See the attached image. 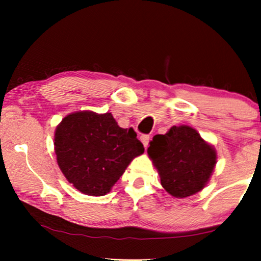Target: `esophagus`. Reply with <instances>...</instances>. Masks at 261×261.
I'll use <instances>...</instances> for the list:
<instances>
[{
	"mask_svg": "<svg viewBox=\"0 0 261 261\" xmlns=\"http://www.w3.org/2000/svg\"><path fill=\"white\" fill-rule=\"evenodd\" d=\"M140 140H141L142 144H144L145 147H147L148 142H149V135H146V134H145V135H141Z\"/></svg>",
	"mask_w": 261,
	"mask_h": 261,
	"instance_id": "1",
	"label": "esophagus"
}]
</instances>
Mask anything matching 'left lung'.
Listing matches in <instances>:
<instances>
[{"mask_svg":"<svg viewBox=\"0 0 261 261\" xmlns=\"http://www.w3.org/2000/svg\"><path fill=\"white\" fill-rule=\"evenodd\" d=\"M147 153L163 188L180 198L201 191L216 164L215 149L188 126H173L166 134L154 135Z\"/></svg>","mask_w":261,"mask_h":261,"instance_id":"1","label":"left lung"}]
</instances>
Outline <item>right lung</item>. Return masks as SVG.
I'll return each instance as SVG.
<instances>
[{"instance_id": "right-lung-1", "label": "right lung", "mask_w": 261, "mask_h": 261, "mask_svg": "<svg viewBox=\"0 0 261 261\" xmlns=\"http://www.w3.org/2000/svg\"><path fill=\"white\" fill-rule=\"evenodd\" d=\"M58 165L81 192L110 191L135 156L144 153L133 128H121L110 113L78 112L64 117L56 129Z\"/></svg>"}]
</instances>
